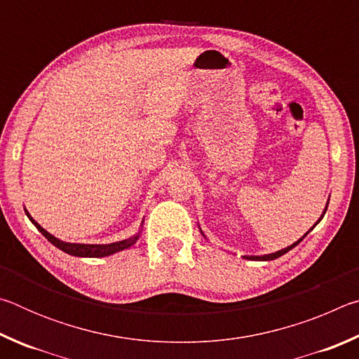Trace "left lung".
Instances as JSON below:
<instances>
[{"label": "left lung", "instance_id": "left-lung-1", "mask_svg": "<svg viewBox=\"0 0 359 359\" xmlns=\"http://www.w3.org/2000/svg\"><path fill=\"white\" fill-rule=\"evenodd\" d=\"M325 212H326V210H325ZM323 215H325V214H323ZM323 215H321V218H323ZM321 218H320V220H321ZM320 220H318V222H320ZM318 222H317V223H318ZM317 223H315V224H317ZM306 236H307V233L304 234V238H306ZM304 238H301L299 241L294 242L293 245H290V247H287V248H283V250H278V252H276V253L263 255V257H245V258H247V259H255V261H271V259H276V258H278V257H282V255H285L287 252H290L291 248H294L297 244H299V242H301Z\"/></svg>", "mask_w": 359, "mask_h": 359}]
</instances>
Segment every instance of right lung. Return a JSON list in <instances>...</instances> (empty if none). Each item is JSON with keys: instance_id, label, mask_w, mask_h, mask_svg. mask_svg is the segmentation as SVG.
<instances>
[{"instance_id": "obj_1", "label": "right lung", "mask_w": 359, "mask_h": 359, "mask_svg": "<svg viewBox=\"0 0 359 359\" xmlns=\"http://www.w3.org/2000/svg\"><path fill=\"white\" fill-rule=\"evenodd\" d=\"M27 212V210H25ZM27 215L32 223L34 224L36 228H38L39 233L44 236V238L50 242V244L55 245L60 250H63L65 253L72 255V257H85V258H100V257H109V255L112 253H117L120 250H125V248L131 247L135 242L137 241L139 236H135V238L131 239H125V241H120V242H114V244H106V245H95V244H68V242H63L57 238H53L50 233H47V231L41 226V224L36 223L29 214L27 212Z\"/></svg>"}]
</instances>
